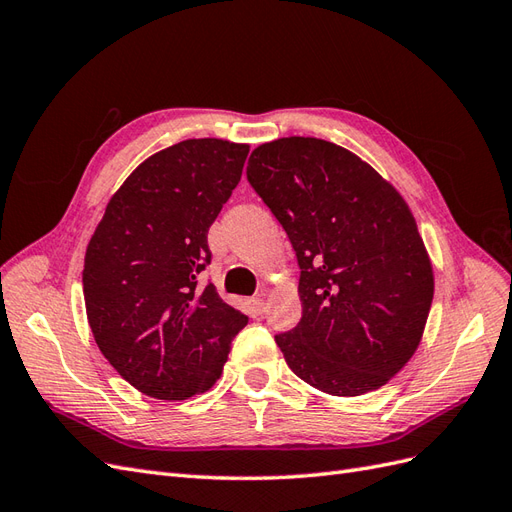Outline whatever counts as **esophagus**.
Returning a JSON list of instances; mask_svg holds the SVG:
<instances>
[{"label":"esophagus","mask_w":512,"mask_h":512,"mask_svg":"<svg viewBox=\"0 0 512 512\" xmlns=\"http://www.w3.org/2000/svg\"><path fill=\"white\" fill-rule=\"evenodd\" d=\"M245 307H247V314H250V316H260L267 309V301L260 299V297H252V299L245 301Z\"/></svg>","instance_id":"1"}]
</instances>
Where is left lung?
<instances>
[{"instance_id":"left-lung-1","label":"left lung","mask_w":512,"mask_h":512,"mask_svg":"<svg viewBox=\"0 0 512 512\" xmlns=\"http://www.w3.org/2000/svg\"><path fill=\"white\" fill-rule=\"evenodd\" d=\"M247 181L301 269V322L275 335L288 367L337 397L380 389L412 359L433 301L406 200L352 151L312 136L256 147Z\"/></svg>"}]
</instances>
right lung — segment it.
<instances>
[{"label":"right lung","instance_id":"1","mask_svg":"<svg viewBox=\"0 0 512 512\" xmlns=\"http://www.w3.org/2000/svg\"><path fill=\"white\" fill-rule=\"evenodd\" d=\"M250 147L190 138L153 153L108 200L85 252L83 294L100 352L141 393L181 401L222 376L247 316L198 286L209 226Z\"/></svg>","mask_w":512,"mask_h":512}]
</instances>
